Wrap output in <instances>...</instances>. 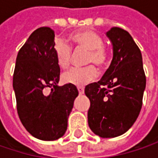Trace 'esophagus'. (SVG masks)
<instances>
[{
	"mask_svg": "<svg viewBox=\"0 0 158 158\" xmlns=\"http://www.w3.org/2000/svg\"><path fill=\"white\" fill-rule=\"evenodd\" d=\"M78 90H79V93L80 95L84 93V88L83 87H78Z\"/></svg>",
	"mask_w": 158,
	"mask_h": 158,
	"instance_id": "1",
	"label": "esophagus"
}]
</instances>
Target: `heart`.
<instances>
[{
	"label": "heart",
	"instance_id": "b5f03b06",
	"mask_svg": "<svg viewBox=\"0 0 158 158\" xmlns=\"http://www.w3.org/2000/svg\"><path fill=\"white\" fill-rule=\"evenodd\" d=\"M70 40L79 48L89 50L87 55V64H94L98 68H102L108 61V54L103 48L102 38L94 31L82 30L69 35ZM54 53L57 65L65 69L69 68L71 59V47L62 40H57L54 46ZM97 76V71L93 66L85 68H72L62 75L64 82L77 86L84 85L92 81Z\"/></svg>",
	"mask_w": 158,
	"mask_h": 158
}]
</instances>
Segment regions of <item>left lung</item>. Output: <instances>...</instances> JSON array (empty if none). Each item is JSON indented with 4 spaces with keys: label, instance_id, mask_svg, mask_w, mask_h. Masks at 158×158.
Returning a JSON list of instances; mask_svg holds the SVG:
<instances>
[{
    "label": "left lung",
    "instance_id": "8db88e82",
    "mask_svg": "<svg viewBox=\"0 0 158 158\" xmlns=\"http://www.w3.org/2000/svg\"><path fill=\"white\" fill-rule=\"evenodd\" d=\"M106 35L112 45L111 63L101 80L85 87V94L90 102L89 128L102 138H111L126 133L136 121L146 79L141 51L131 35L112 27Z\"/></svg>",
    "mask_w": 158,
    "mask_h": 158
}]
</instances>
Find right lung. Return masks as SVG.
<instances>
[{
	"label": "right lung",
	"instance_id": "1",
	"mask_svg": "<svg viewBox=\"0 0 158 158\" xmlns=\"http://www.w3.org/2000/svg\"><path fill=\"white\" fill-rule=\"evenodd\" d=\"M55 33L49 27L34 31L16 57L13 86L17 112L35 138L54 141L64 135L68 118L79 95L73 84L58 86L60 68L54 53ZM51 91L47 93V89Z\"/></svg>",
	"mask_w": 158,
	"mask_h": 158
}]
</instances>
